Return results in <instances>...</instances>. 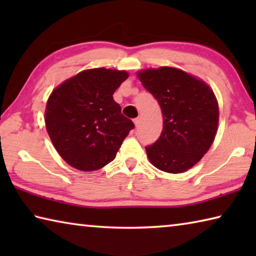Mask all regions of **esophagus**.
I'll return each instance as SVG.
<instances>
[{
	"instance_id": "esophagus-1",
	"label": "esophagus",
	"mask_w": 256,
	"mask_h": 256,
	"mask_svg": "<svg viewBox=\"0 0 256 256\" xmlns=\"http://www.w3.org/2000/svg\"><path fill=\"white\" fill-rule=\"evenodd\" d=\"M133 122H134V124H136V126L138 128V125H140V123H141V118H134V120H133Z\"/></svg>"
}]
</instances>
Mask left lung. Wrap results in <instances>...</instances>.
<instances>
[{"mask_svg":"<svg viewBox=\"0 0 256 256\" xmlns=\"http://www.w3.org/2000/svg\"><path fill=\"white\" fill-rule=\"evenodd\" d=\"M138 76L157 99L164 120L159 138L146 146L149 160L162 172H184L214 140L219 120L214 94L202 80L175 68H148Z\"/></svg>","mask_w":256,"mask_h":256,"instance_id":"obj_1","label":"left lung"}]
</instances>
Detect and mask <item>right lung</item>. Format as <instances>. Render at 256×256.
Masks as SVG:
<instances>
[{
    "label": "right lung",
    "mask_w": 256,
    "mask_h": 256,
    "mask_svg": "<svg viewBox=\"0 0 256 256\" xmlns=\"http://www.w3.org/2000/svg\"><path fill=\"white\" fill-rule=\"evenodd\" d=\"M128 74L90 68L64 81L47 100L45 123L60 157L92 172L114 160L134 123L120 112L112 94Z\"/></svg>",
    "instance_id": "obj_1"
}]
</instances>
